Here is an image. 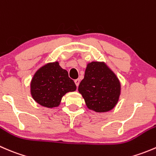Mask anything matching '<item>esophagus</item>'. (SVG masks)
<instances>
[{
  "instance_id": "obj_1",
  "label": "esophagus",
  "mask_w": 156,
  "mask_h": 156,
  "mask_svg": "<svg viewBox=\"0 0 156 156\" xmlns=\"http://www.w3.org/2000/svg\"><path fill=\"white\" fill-rule=\"evenodd\" d=\"M75 84H76L77 87H78V85H79V83H80V80L79 79H75Z\"/></svg>"
}]
</instances>
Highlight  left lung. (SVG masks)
Segmentation results:
<instances>
[{
    "label": "left lung",
    "mask_w": 156,
    "mask_h": 156,
    "mask_svg": "<svg viewBox=\"0 0 156 156\" xmlns=\"http://www.w3.org/2000/svg\"><path fill=\"white\" fill-rule=\"evenodd\" d=\"M89 109L106 112L115 108L121 94V83L104 62L93 61L87 65L84 78L78 86Z\"/></svg>",
    "instance_id": "1"
}]
</instances>
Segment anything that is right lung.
Segmentation results:
<instances>
[{"label": "right lung", "instance_id": "obj_1", "mask_svg": "<svg viewBox=\"0 0 156 156\" xmlns=\"http://www.w3.org/2000/svg\"><path fill=\"white\" fill-rule=\"evenodd\" d=\"M68 72L61 68L58 61L48 62L36 71L30 84V92L34 101L47 108L58 107L62 97L76 90Z\"/></svg>", "mask_w": 156, "mask_h": 156}]
</instances>
